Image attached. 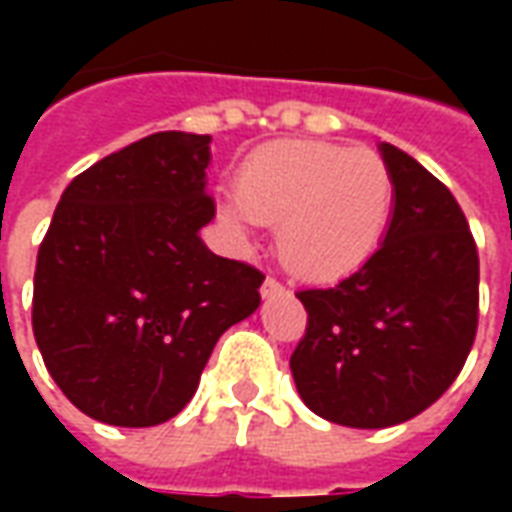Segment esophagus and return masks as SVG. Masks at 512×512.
Segmentation results:
<instances>
[{"label":"esophagus","instance_id":"34e87169","mask_svg":"<svg viewBox=\"0 0 512 512\" xmlns=\"http://www.w3.org/2000/svg\"><path fill=\"white\" fill-rule=\"evenodd\" d=\"M285 293V288H282V282H277L274 277H266V282L260 285V296L263 299H274V296H282Z\"/></svg>","mask_w":512,"mask_h":512}]
</instances>
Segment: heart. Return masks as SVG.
<instances>
[{
  "label": "heart",
  "mask_w": 512,
  "mask_h": 512,
  "mask_svg": "<svg viewBox=\"0 0 512 512\" xmlns=\"http://www.w3.org/2000/svg\"><path fill=\"white\" fill-rule=\"evenodd\" d=\"M392 172L373 150L293 139L246 161L219 202L238 238L279 224L282 263L304 279H340L373 255L392 211Z\"/></svg>",
  "instance_id": "1"
}]
</instances>
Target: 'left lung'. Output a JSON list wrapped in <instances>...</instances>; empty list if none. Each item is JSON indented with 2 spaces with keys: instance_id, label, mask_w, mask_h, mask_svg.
I'll return each instance as SVG.
<instances>
[{
  "instance_id": "obj_1",
  "label": "left lung",
  "mask_w": 512,
  "mask_h": 512,
  "mask_svg": "<svg viewBox=\"0 0 512 512\" xmlns=\"http://www.w3.org/2000/svg\"><path fill=\"white\" fill-rule=\"evenodd\" d=\"M395 183L384 244L334 288L299 290L307 332L290 356L301 400L345 428H389L433 406L477 334L480 257L452 191L381 142Z\"/></svg>"
}]
</instances>
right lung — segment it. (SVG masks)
<instances>
[{
  "label": "right lung",
  "mask_w": 512,
  "mask_h": 512,
  "mask_svg": "<svg viewBox=\"0 0 512 512\" xmlns=\"http://www.w3.org/2000/svg\"><path fill=\"white\" fill-rule=\"evenodd\" d=\"M211 136L158 131L62 191L38 249L32 332L87 417L150 428L189 403L216 340L260 307L263 274L213 255L200 230Z\"/></svg>",
  "instance_id": "add662e5"
}]
</instances>
